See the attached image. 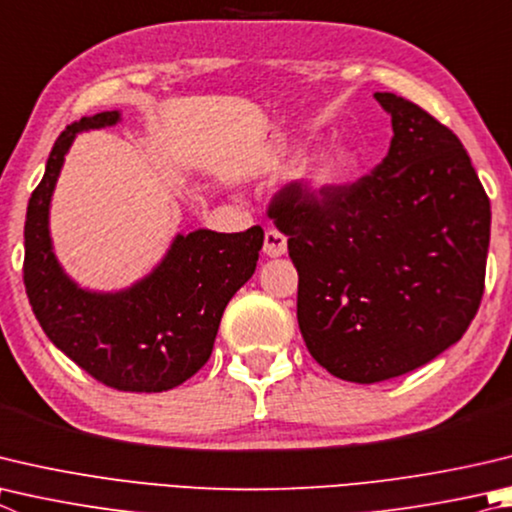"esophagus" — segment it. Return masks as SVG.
I'll return each instance as SVG.
<instances>
[{
	"label": "esophagus",
	"mask_w": 512,
	"mask_h": 512,
	"mask_svg": "<svg viewBox=\"0 0 512 512\" xmlns=\"http://www.w3.org/2000/svg\"><path fill=\"white\" fill-rule=\"evenodd\" d=\"M286 253V237L280 230H266L264 235V255L268 257H282Z\"/></svg>",
	"instance_id": "1"
}]
</instances>
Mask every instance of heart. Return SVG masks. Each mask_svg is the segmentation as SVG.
Masks as SVG:
<instances>
[{"mask_svg": "<svg viewBox=\"0 0 512 512\" xmlns=\"http://www.w3.org/2000/svg\"><path fill=\"white\" fill-rule=\"evenodd\" d=\"M356 165L358 159L353 150H349L347 145H336L313 161L309 172H306V183L313 192L331 190L345 183L356 170Z\"/></svg>", "mask_w": 512, "mask_h": 512, "instance_id": "b5f03b06", "label": "heart"}]
</instances>
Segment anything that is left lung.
Returning <instances> with one entry per match:
<instances>
[{"label":"left lung","instance_id":"1","mask_svg":"<svg viewBox=\"0 0 512 512\" xmlns=\"http://www.w3.org/2000/svg\"><path fill=\"white\" fill-rule=\"evenodd\" d=\"M392 116L383 163L356 183H288L268 217L297 268V324L329 374L369 385L459 342L486 280L490 201L466 147L414 102L374 94Z\"/></svg>","mask_w":512,"mask_h":512}]
</instances>
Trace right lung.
<instances>
[{
	"mask_svg": "<svg viewBox=\"0 0 512 512\" xmlns=\"http://www.w3.org/2000/svg\"><path fill=\"white\" fill-rule=\"evenodd\" d=\"M118 120L120 111H100L55 141L26 208L24 286L49 340L98 383L118 392H167L208 362L226 304L255 273L264 230L176 235L163 262L125 291L80 288L53 253L51 197L76 134Z\"/></svg>",
	"mask_w": 512,
	"mask_h": 512,
	"instance_id": "1",
	"label": "right lung"
}]
</instances>
